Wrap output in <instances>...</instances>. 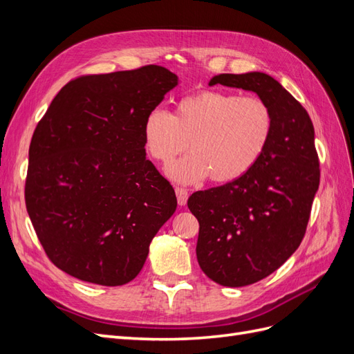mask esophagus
<instances>
[{"label": "esophagus", "mask_w": 354, "mask_h": 354, "mask_svg": "<svg viewBox=\"0 0 354 354\" xmlns=\"http://www.w3.org/2000/svg\"><path fill=\"white\" fill-rule=\"evenodd\" d=\"M176 195H177V202H178V205H180V207L186 205L187 198H189L187 190H186V189H183V187H176Z\"/></svg>", "instance_id": "esophagus-1"}]
</instances>
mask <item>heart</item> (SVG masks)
<instances>
[{
	"instance_id": "b5f03b06",
	"label": "heart",
	"mask_w": 354,
	"mask_h": 354,
	"mask_svg": "<svg viewBox=\"0 0 354 354\" xmlns=\"http://www.w3.org/2000/svg\"><path fill=\"white\" fill-rule=\"evenodd\" d=\"M272 133L273 113L264 100L220 90L185 95L173 115L155 108L143 122L145 147L156 162L168 165L190 149L168 168V176L185 185L241 178L261 159Z\"/></svg>"
}]
</instances>
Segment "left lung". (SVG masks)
I'll use <instances>...</instances> for the list:
<instances>
[{
    "label": "left lung",
    "mask_w": 354,
    "mask_h": 354,
    "mask_svg": "<svg viewBox=\"0 0 354 354\" xmlns=\"http://www.w3.org/2000/svg\"><path fill=\"white\" fill-rule=\"evenodd\" d=\"M252 91L273 113L270 143L238 180L195 192L187 207L199 221L202 272L238 288L272 274L301 243L319 189L315 128L306 109L270 75L220 73L209 85Z\"/></svg>",
    "instance_id": "obj_1"
}]
</instances>
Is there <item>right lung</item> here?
<instances>
[{
	"label": "right lung",
	"instance_id": "1",
	"mask_svg": "<svg viewBox=\"0 0 354 354\" xmlns=\"http://www.w3.org/2000/svg\"><path fill=\"white\" fill-rule=\"evenodd\" d=\"M156 65L68 82L29 146L25 201L48 259L80 281L120 286L140 273L173 216V186L146 159V115L177 87Z\"/></svg>",
	"mask_w": 354,
	"mask_h": 354
}]
</instances>
